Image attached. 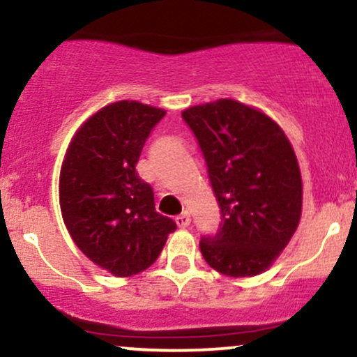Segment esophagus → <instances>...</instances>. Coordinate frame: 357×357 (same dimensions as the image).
<instances>
[{"instance_id": "1", "label": "esophagus", "mask_w": 357, "mask_h": 357, "mask_svg": "<svg viewBox=\"0 0 357 357\" xmlns=\"http://www.w3.org/2000/svg\"><path fill=\"white\" fill-rule=\"evenodd\" d=\"M175 221H177L178 228H187V226L190 225V214L189 213L178 214V216L175 218Z\"/></svg>"}]
</instances>
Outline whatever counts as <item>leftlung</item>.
<instances>
[{"instance_id": "left-lung-1", "label": "left lung", "mask_w": 357, "mask_h": 357, "mask_svg": "<svg viewBox=\"0 0 357 357\" xmlns=\"http://www.w3.org/2000/svg\"><path fill=\"white\" fill-rule=\"evenodd\" d=\"M202 149L221 208L214 236L201 240L206 262L228 278H252L275 262L301 218L303 183L281 126L233 98L182 112Z\"/></svg>"}]
</instances>
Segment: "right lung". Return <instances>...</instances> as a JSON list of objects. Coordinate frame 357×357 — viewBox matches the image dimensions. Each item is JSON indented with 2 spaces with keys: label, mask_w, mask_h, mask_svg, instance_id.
<instances>
[{
  "label": "right lung",
  "mask_w": 357,
  "mask_h": 357,
  "mask_svg": "<svg viewBox=\"0 0 357 357\" xmlns=\"http://www.w3.org/2000/svg\"><path fill=\"white\" fill-rule=\"evenodd\" d=\"M163 109L136 100L102 107L73 136L59 175L63 221L76 247L116 278L148 269L162 254L174 220L156 213L136 163Z\"/></svg>",
  "instance_id": "1"
}]
</instances>
